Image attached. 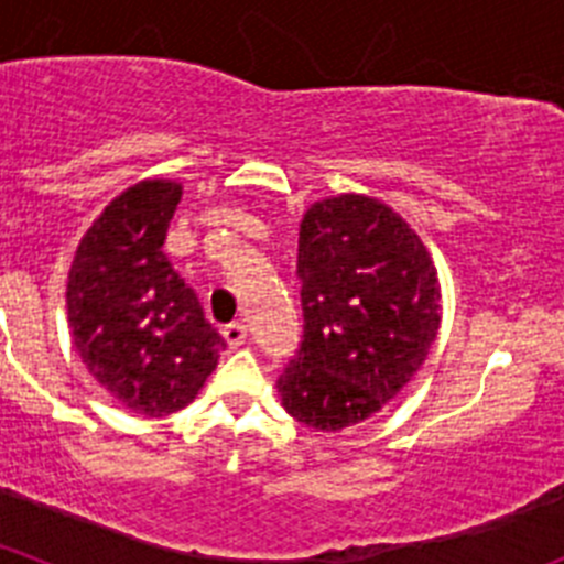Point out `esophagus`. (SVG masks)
<instances>
[{
    "label": "esophagus",
    "mask_w": 564,
    "mask_h": 564,
    "mask_svg": "<svg viewBox=\"0 0 564 564\" xmlns=\"http://www.w3.org/2000/svg\"><path fill=\"white\" fill-rule=\"evenodd\" d=\"M223 338H226V344L231 347V350H237V347H242L248 338V327L242 325V322H234V325H226L223 327Z\"/></svg>",
    "instance_id": "obj_1"
}]
</instances>
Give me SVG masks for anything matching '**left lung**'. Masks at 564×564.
I'll use <instances>...</instances> for the list:
<instances>
[{"mask_svg":"<svg viewBox=\"0 0 564 564\" xmlns=\"http://www.w3.org/2000/svg\"><path fill=\"white\" fill-rule=\"evenodd\" d=\"M296 268L305 336L276 390L299 423L341 432L381 412L430 356L437 268L410 223L367 194L307 208Z\"/></svg>","mask_w":564,"mask_h":564,"instance_id":"8db88e82","label":"left lung"}]
</instances>
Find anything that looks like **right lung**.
<instances>
[{
    "label": "right lung",
    "mask_w": 564,
    "mask_h": 564,
    "mask_svg": "<svg viewBox=\"0 0 564 564\" xmlns=\"http://www.w3.org/2000/svg\"><path fill=\"white\" fill-rule=\"evenodd\" d=\"M181 197V183L161 177L129 186L87 228L67 273V322L84 367L147 417L188 406L226 347L163 253Z\"/></svg>",
    "instance_id": "add662e5"
}]
</instances>
